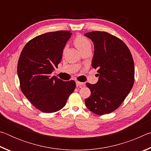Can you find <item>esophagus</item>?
I'll list each match as a JSON object with an SVG mask.
<instances>
[{
  "label": "esophagus",
  "instance_id": "obj_1",
  "mask_svg": "<svg viewBox=\"0 0 151 151\" xmlns=\"http://www.w3.org/2000/svg\"><path fill=\"white\" fill-rule=\"evenodd\" d=\"M76 85L77 87H81V86H83L84 85V83H81V82H79V81H76Z\"/></svg>",
  "mask_w": 151,
  "mask_h": 151
}]
</instances>
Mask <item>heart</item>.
Here are the masks:
<instances>
[{"label":"heart","instance_id":"obj_1","mask_svg":"<svg viewBox=\"0 0 151 151\" xmlns=\"http://www.w3.org/2000/svg\"><path fill=\"white\" fill-rule=\"evenodd\" d=\"M74 44L81 52L85 50L86 48L91 47L90 40L85 37V36L81 35H78L75 37V40H74Z\"/></svg>","mask_w":151,"mask_h":151}]
</instances>
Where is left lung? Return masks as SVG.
Wrapping results in <instances>:
<instances>
[{
  "mask_svg": "<svg viewBox=\"0 0 151 151\" xmlns=\"http://www.w3.org/2000/svg\"><path fill=\"white\" fill-rule=\"evenodd\" d=\"M85 35L94 43L92 66L99 76L96 84H86L91 93L85 103L94 114L111 113L121 105L134 85L133 58L125 43L115 36L102 31Z\"/></svg>",
  "mask_w": 151,
  "mask_h": 151,
  "instance_id": "1",
  "label": "left lung"
}]
</instances>
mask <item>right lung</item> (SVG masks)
Instances as JSON below:
<instances>
[{"label": "right lung", "mask_w": 151, "mask_h": 151, "mask_svg": "<svg viewBox=\"0 0 151 151\" xmlns=\"http://www.w3.org/2000/svg\"><path fill=\"white\" fill-rule=\"evenodd\" d=\"M72 33L69 30L47 32L28 42L17 66L22 93L39 111L51 113L65 106L76 87L74 81L64 82L50 74L60 63L63 49Z\"/></svg>", "instance_id": "right-lung-1"}]
</instances>
